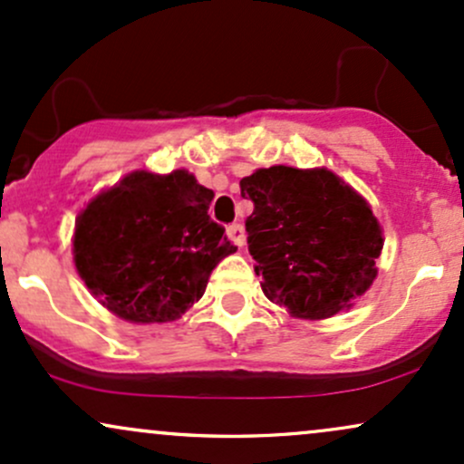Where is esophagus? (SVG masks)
I'll use <instances>...</instances> for the list:
<instances>
[{
	"label": "esophagus",
	"mask_w": 464,
	"mask_h": 464,
	"mask_svg": "<svg viewBox=\"0 0 464 464\" xmlns=\"http://www.w3.org/2000/svg\"><path fill=\"white\" fill-rule=\"evenodd\" d=\"M227 238L237 245V247H243L245 245V227L241 226V223H230L227 226Z\"/></svg>",
	"instance_id": "1"
}]
</instances>
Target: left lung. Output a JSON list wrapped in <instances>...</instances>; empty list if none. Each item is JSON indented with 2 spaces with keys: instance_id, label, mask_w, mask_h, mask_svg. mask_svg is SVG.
Masks as SVG:
<instances>
[{
  "instance_id": "left-lung-1",
  "label": "left lung",
  "mask_w": 464,
  "mask_h": 464,
  "mask_svg": "<svg viewBox=\"0 0 464 464\" xmlns=\"http://www.w3.org/2000/svg\"><path fill=\"white\" fill-rule=\"evenodd\" d=\"M241 195L254 201L245 230L260 286L293 317L328 319L373 285L382 227L339 176L276 165L243 178Z\"/></svg>"
}]
</instances>
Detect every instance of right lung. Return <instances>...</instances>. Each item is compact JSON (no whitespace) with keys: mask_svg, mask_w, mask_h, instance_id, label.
<instances>
[{"mask_svg":"<svg viewBox=\"0 0 464 464\" xmlns=\"http://www.w3.org/2000/svg\"><path fill=\"white\" fill-rule=\"evenodd\" d=\"M212 198L184 169L132 171L92 198L75 219L73 260L102 306L132 324L187 313L212 269L237 252L210 219Z\"/></svg>","mask_w":464,"mask_h":464,"instance_id":"right-lung-1","label":"right lung"}]
</instances>
